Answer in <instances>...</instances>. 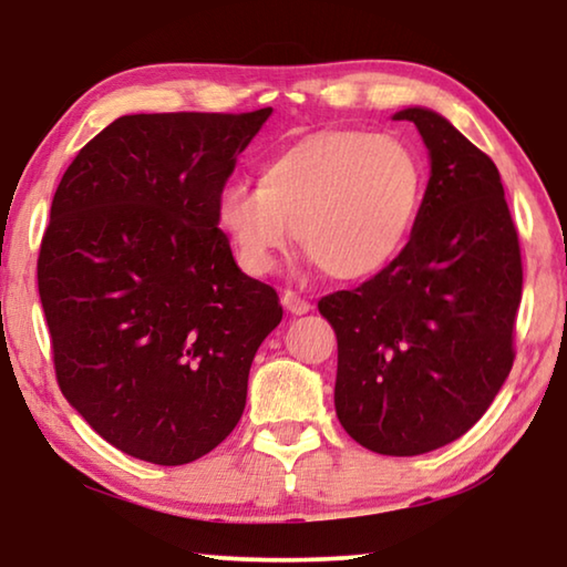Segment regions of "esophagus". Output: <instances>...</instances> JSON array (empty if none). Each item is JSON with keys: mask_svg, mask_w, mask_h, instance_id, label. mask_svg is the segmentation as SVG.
Returning <instances> with one entry per match:
<instances>
[{"mask_svg": "<svg viewBox=\"0 0 567 567\" xmlns=\"http://www.w3.org/2000/svg\"><path fill=\"white\" fill-rule=\"evenodd\" d=\"M281 301H284V307L289 309L291 315H307L309 309H312V305H309L305 297H299V293H293V291H286L284 297H281Z\"/></svg>", "mask_w": 567, "mask_h": 567, "instance_id": "34e87169", "label": "esophagus"}]
</instances>
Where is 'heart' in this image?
I'll use <instances>...</instances> for the list:
<instances>
[{
	"label": "heart",
	"mask_w": 567,
	"mask_h": 567,
	"mask_svg": "<svg viewBox=\"0 0 567 567\" xmlns=\"http://www.w3.org/2000/svg\"><path fill=\"white\" fill-rule=\"evenodd\" d=\"M421 200L423 165L405 142L338 128L276 154L260 167L258 185H224L216 224L245 274H274L293 229L330 278L359 281L398 258Z\"/></svg>",
	"instance_id": "b5f03b06"
}]
</instances>
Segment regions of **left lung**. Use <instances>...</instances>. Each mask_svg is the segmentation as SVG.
Here are the masks:
<instances>
[{"mask_svg":"<svg viewBox=\"0 0 567 567\" xmlns=\"http://www.w3.org/2000/svg\"><path fill=\"white\" fill-rule=\"evenodd\" d=\"M394 121H413L431 154L413 235L317 307L338 338L340 425L371 452L415 456L464 436L506 382L524 270L493 159L425 107Z\"/></svg>","mask_w":567,"mask_h":567,"instance_id":"obj_1","label":"left lung"}]
</instances>
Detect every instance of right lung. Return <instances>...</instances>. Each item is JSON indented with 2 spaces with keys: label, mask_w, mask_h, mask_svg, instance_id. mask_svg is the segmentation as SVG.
Masks as SVG:
<instances>
[{
  "label": "right lung",
  "mask_w": 567,
  "mask_h": 567,
  "mask_svg": "<svg viewBox=\"0 0 567 567\" xmlns=\"http://www.w3.org/2000/svg\"><path fill=\"white\" fill-rule=\"evenodd\" d=\"M268 115H123L53 196L38 293L59 390L136 460L175 467L219 446L284 317L216 224V196Z\"/></svg>",
  "instance_id": "obj_1"
}]
</instances>
